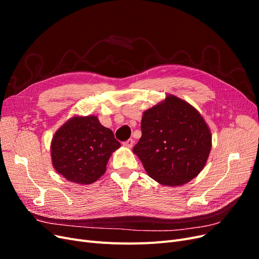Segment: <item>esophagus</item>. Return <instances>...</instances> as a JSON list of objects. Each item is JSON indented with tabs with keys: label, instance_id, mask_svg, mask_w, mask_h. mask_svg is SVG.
<instances>
[{
	"label": "esophagus",
	"instance_id": "34e87169",
	"mask_svg": "<svg viewBox=\"0 0 259 259\" xmlns=\"http://www.w3.org/2000/svg\"><path fill=\"white\" fill-rule=\"evenodd\" d=\"M133 145H134V140H133V139H127L126 142L123 143V146L126 147V148H132Z\"/></svg>",
	"mask_w": 259,
	"mask_h": 259
}]
</instances>
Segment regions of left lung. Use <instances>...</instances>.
Listing matches in <instances>:
<instances>
[{
    "label": "left lung",
    "instance_id": "obj_1",
    "mask_svg": "<svg viewBox=\"0 0 259 259\" xmlns=\"http://www.w3.org/2000/svg\"><path fill=\"white\" fill-rule=\"evenodd\" d=\"M210 148V130L200 112L169 94L144 112L142 137L133 152L155 182L177 187L200 174Z\"/></svg>",
    "mask_w": 259,
    "mask_h": 259
}]
</instances>
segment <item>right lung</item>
Masks as SVG:
<instances>
[{
  "label": "right lung",
  "mask_w": 259,
  "mask_h": 259,
  "mask_svg": "<svg viewBox=\"0 0 259 259\" xmlns=\"http://www.w3.org/2000/svg\"><path fill=\"white\" fill-rule=\"evenodd\" d=\"M120 147L112 131L96 115H74L53 136L52 164L69 182L90 185L105 174L109 159Z\"/></svg>",
  "instance_id": "obj_1"
}]
</instances>
